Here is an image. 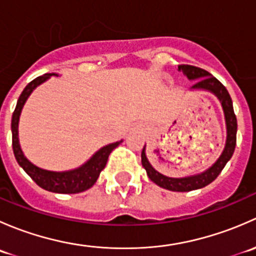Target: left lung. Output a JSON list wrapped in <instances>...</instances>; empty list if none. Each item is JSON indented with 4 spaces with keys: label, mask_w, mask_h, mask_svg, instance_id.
Here are the masks:
<instances>
[{
    "label": "left lung",
    "mask_w": 256,
    "mask_h": 256,
    "mask_svg": "<svg viewBox=\"0 0 256 256\" xmlns=\"http://www.w3.org/2000/svg\"><path fill=\"white\" fill-rule=\"evenodd\" d=\"M178 69L183 72L186 76L190 80H198L194 85H192L190 89H202L208 90V92H213L220 102L222 108L224 112V118H226V147H224L223 152H222L220 157L216 160V164L212 167H209L207 171L202 172L196 176H190L184 178H172L167 177L157 172L151 164L147 160L146 154H144V147L141 152V164H142L144 168L146 170L147 176L152 182L156 183L160 187L164 188V190H174V192H190V190H200V188L206 187L209 183L213 182L222 170L226 167V162L232 158L236 150V116L234 114L233 102H232V98L229 95L228 90L226 89L223 84L219 82L218 79L214 78L210 73L202 68H198L194 66H187V64H182L178 66Z\"/></svg>",
    "instance_id": "obj_1"
}]
</instances>
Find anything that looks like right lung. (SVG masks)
Masks as SVG:
<instances>
[{
  "label": "right lung",
  "instance_id": "add662e5",
  "mask_svg": "<svg viewBox=\"0 0 256 256\" xmlns=\"http://www.w3.org/2000/svg\"><path fill=\"white\" fill-rule=\"evenodd\" d=\"M52 76H56V74H44L30 82L27 86L23 89L22 94L18 98V102L14 109V115H12V122H11V130H12V147H14V154L16 157L18 164L22 167L28 174L40 187L43 190H49V192L54 193H79L84 192V190H89L90 187L94 186L96 182L98 177H99L100 172L105 168L106 166L109 154H112L114 148L118 146L122 141H118L106 146L102 147L98 152L92 154V158L89 161L85 162L82 166L78 167L76 170L66 172H54L47 171V170L40 168V167L34 166L32 162L27 160V157L23 154L22 150H20V141H18V121H20V115L22 112V108L24 102H27L28 96L30 92L44 82L46 80L50 78Z\"/></svg>",
  "mask_w": 256,
  "mask_h": 256
}]
</instances>
